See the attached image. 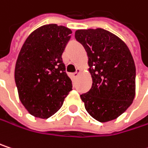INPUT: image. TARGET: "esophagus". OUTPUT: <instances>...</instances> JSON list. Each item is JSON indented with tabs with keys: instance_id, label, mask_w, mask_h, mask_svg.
Wrapping results in <instances>:
<instances>
[{
	"instance_id": "obj_1",
	"label": "esophagus",
	"mask_w": 148,
	"mask_h": 148,
	"mask_svg": "<svg viewBox=\"0 0 148 148\" xmlns=\"http://www.w3.org/2000/svg\"><path fill=\"white\" fill-rule=\"evenodd\" d=\"M80 72H81V69H79V68H78V69H76V72H74V73H73V74H72V75H73V76H74V78H76V77H77V76H78V74H79V73H80Z\"/></svg>"
}]
</instances>
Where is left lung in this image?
Instances as JSON below:
<instances>
[{
  "instance_id": "8db88e82",
  "label": "left lung",
  "mask_w": 148,
  "mask_h": 148,
  "mask_svg": "<svg viewBox=\"0 0 148 148\" xmlns=\"http://www.w3.org/2000/svg\"><path fill=\"white\" fill-rule=\"evenodd\" d=\"M75 38L85 47L92 86L80 95L87 113L99 122L117 119L136 96V66L126 44L103 29H78Z\"/></svg>"
}]
</instances>
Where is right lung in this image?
<instances>
[{
  "label": "right lung",
  "mask_w": 148,
  "mask_h": 148,
  "mask_svg": "<svg viewBox=\"0 0 148 148\" xmlns=\"http://www.w3.org/2000/svg\"><path fill=\"white\" fill-rule=\"evenodd\" d=\"M70 29L46 24L28 36L15 66L18 97L36 118L48 119L57 113L72 90L62 54L70 40Z\"/></svg>",
  "instance_id": "add662e5"
}]
</instances>
